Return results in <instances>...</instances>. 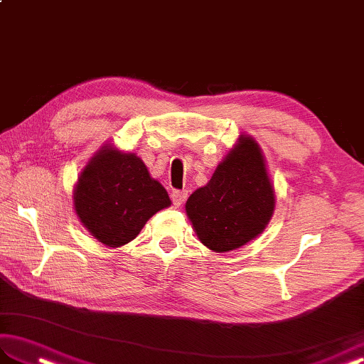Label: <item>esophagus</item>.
Returning <instances> with one entry per match:
<instances>
[{
    "instance_id": "1",
    "label": "esophagus",
    "mask_w": 364,
    "mask_h": 364,
    "mask_svg": "<svg viewBox=\"0 0 364 364\" xmlns=\"http://www.w3.org/2000/svg\"><path fill=\"white\" fill-rule=\"evenodd\" d=\"M172 202L175 206H181L188 198V191H173L172 192Z\"/></svg>"
}]
</instances>
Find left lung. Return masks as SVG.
I'll use <instances>...</instances> for the list:
<instances>
[{"label":"left lung","mask_w":364,"mask_h":364,"mask_svg":"<svg viewBox=\"0 0 364 364\" xmlns=\"http://www.w3.org/2000/svg\"><path fill=\"white\" fill-rule=\"evenodd\" d=\"M274 208L264 154L253 137L242 134L210 183L188 198L186 214L202 244L225 253L262 233Z\"/></svg>","instance_id":"1"}]
</instances>
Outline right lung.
Listing matches in <instances>:
<instances>
[{
	"mask_svg": "<svg viewBox=\"0 0 364 364\" xmlns=\"http://www.w3.org/2000/svg\"><path fill=\"white\" fill-rule=\"evenodd\" d=\"M73 202L82 225L106 247L131 242L153 214L170 206L167 191L142 159L109 144L82 168Z\"/></svg>",
	"mask_w": 364,
	"mask_h": 364,
	"instance_id": "add662e5",
	"label": "right lung"
}]
</instances>
